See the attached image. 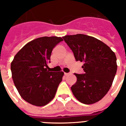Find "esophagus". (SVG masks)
Listing matches in <instances>:
<instances>
[{"instance_id": "esophagus-1", "label": "esophagus", "mask_w": 126, "mask_h": 126, "mask_svg": "<svg viewBox=\"0 0 126 126\" xmlns=\"http://www.w3.org/2000/svg\"><path fill=\"white\" fill-rule=\"evenodd\" d=\"M69 74H70V73H64V75L65 76H68V75H69Z\"/></svg>"}]
</instances>
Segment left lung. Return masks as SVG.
Segmentation results:
<instances>
[{
    "label": "left lung",
    "mask_w": 126,
    "mask_h": 126,
    "mask_svg": "<svg viewBox=\"0 0 126 126\" xmlns=\"http://www.w3.org/2000/svg\"><path fill=\"white\" fill-rule=\"evenodd\" d=\"M64 41L74 53L76 61L84 63V74H74L77 81L71 91L78 101L93 104L107 93L117 69L115 53L96 38L83 34L66 35Z\"/></svg>",
    "instance_id": "left-lung-1"
}]
</instances>
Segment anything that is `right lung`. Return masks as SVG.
<instances>
[{
	"mask_svg": "<svg viewBox=\"0 0 126 126\" xmlns=\"http://www.w3.org/2000/svg\"><path fill=\"white\" fill-rule=\"evenodd\" d=\"M61 37L43 36L26 43L14 56L11 64L12 78L19 93L26 102L37 107L53 100L64 73L50 72L47 64Z\"/></svg>",
	"mask_w": 126,
	"mask_h": 126,
	"instance_id": "obj_1",
	"label": "right lung"
}]
</instances>
